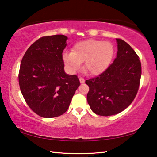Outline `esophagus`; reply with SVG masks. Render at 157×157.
Listing matches in <instances>:
<instances>
[{
  "mask_svg": "<svg viewBox=\"0 0 157 157\" xmlns=\"http://www.w3.org/2000/svg\"><path fill=\"white\" fill-rule=\"evenodd\" d=\"M79 82H80L81 84H83V83H84L85 80L83 78H79Z\"/></svg>",
  "mask_w": 157,
  "mask_h": 157,
  "instance_id": "34e87169",
  "label": "esophagus"
}]
</instances>
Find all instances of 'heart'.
<instances>
[{
  "mask_svg": "<svg viewBox=\"0 0 157 157\" xmlns=\"http://www.w3.org/2000/svg\"><path fill=\"white\" fill-rule=\"evenodd\" d=\"M115 48L112 43L88 39L75 44L72 52L63 53V61L68 71L79 70L84 62V70L91 75L102 73L110 65Z\"/></svg>",
  "mask_w": 157,
  "mask_h": 157,
  "instance_id": "heart-1",
  "label": "heart"
}]
</instances>
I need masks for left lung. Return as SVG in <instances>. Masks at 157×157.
Masks as SVG:
<instances>
[{
	"instance_id": "obj_1",
	"label": "left lung",
	"mask_w": 157,
	"mask_h": 157,
	"mask_svg": "<svg viewBox=\"0 0 157 157\" xmlns=\"http://www.w3.org/2000/svg\"><path fill=\"white\" fill-rule=\"evenodd\" d=\"M118 51L113 63L100 75L85 82L89 86L87 102L97 115L109 116L128 107L136 97L141 77V63L125 41L116 39Z\"/></svg>"
}]
</instances>
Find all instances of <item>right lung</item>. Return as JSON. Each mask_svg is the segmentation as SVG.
Returning a JSON list of instances; mask_svg holds the SVG:
<instances>
[{
    "instance_id": "add662e5",
    "label": "right lung",
    "mask_w": 157,
    "mask_h": 157,
    "mask_svg": "<svg viewBox=\"0 0 157 157\" xmlns=\"http://www.w3.org/2000/svg\"><path fill=\"white\" fill-rule=\"evenodd\" d=\"M68 37L44 36L29 47L21 61L18 82L26 103L43 118L64 113L78 88L75 75L64 71L62 52Z\"/></svg>"
}]
</instances>
